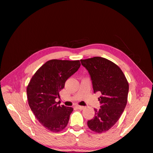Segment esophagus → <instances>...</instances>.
<instances>
[{"label": "esophagus", "mask_w": 153, "mask_h": 153, "mask_svg": "<svg viewBox=\"0 0 153 153\" xmlns=\"http://www.w3.org/2000/svg\"><path fill=\"white\" fill-rule=\"evenodd\" d=\"M76 107L78 108V109H79V110H82V109H84V106H79V105H77V106H76Z\"/></svg>", "instance_id": "1"}]
</instances>
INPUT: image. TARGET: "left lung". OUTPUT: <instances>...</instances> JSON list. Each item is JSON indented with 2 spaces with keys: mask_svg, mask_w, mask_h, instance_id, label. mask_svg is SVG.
I'll return each instance as SVG.
<instances>
[{
  "mask_svg": "<svg viewBox=\"0 0 153 153\" xmlns=\"http://www.w3.org/2000/svg\"><path fill=\"white\" fill-rule=\"evenodd\" d=\"M80 62L90 74L94 93H101L100 108H94V117L87 125L93 131L102 133L116 124L125 110L128 83L121 69L108 59L95 56Z\"/></svg>",
  "mask_w": 153,
  "mask_h": 153,
  "instance_id": "obj_1",
  "label": "left lung"
}]
</instances>
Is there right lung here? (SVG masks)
Instances as JSON below:
<instances>
[{
    "mask_svg": "<svg viewBox=\"0 0 153 153\" xmlns=\"http://www.w3.org/2000/svg\"><path fill=\"white\" fill-rule=\"evenodd\" d=\"M79 60H50L40 67L27 88L28 105L40 123L54 132L62 131L68 123L72 107L60 105L59 92L66 80L79 68Z\"/></svg>",
    "mask_w": 153,
    "mask_h": 153,
    "instance_id": "obj_1",
    "label": "right lung"
}]
</instances>
